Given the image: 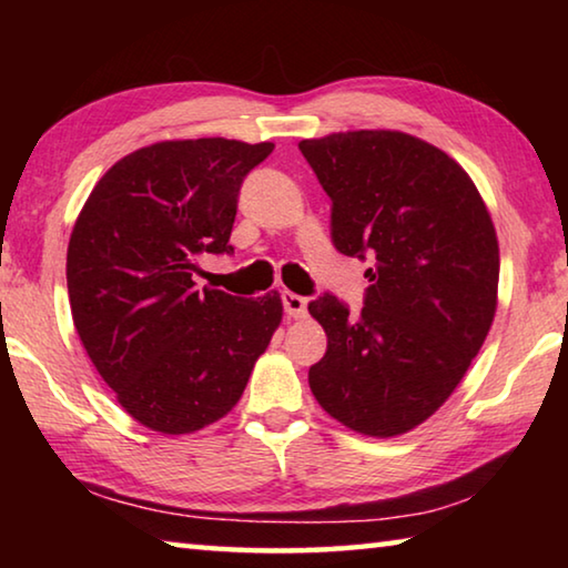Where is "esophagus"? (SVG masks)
I'll list each match as a JSON object with an SVG mask.
<instances>
[{"instance_id": "obj_1", "label": "esophagus", "mask_w": 568, "mask_h": 568, "mask_svg": "<svg viewBox=\"0 0 568 568\" xmlns=\"http://www.w3.org/2000/svg\"><path fill=\"white\" fill-rule=\"evenodd\" d=\"M281 297H283V307H285L287 318H305V313H307V297L297 295V293H293V291H283Z\"/></svg>"}]
</instances>
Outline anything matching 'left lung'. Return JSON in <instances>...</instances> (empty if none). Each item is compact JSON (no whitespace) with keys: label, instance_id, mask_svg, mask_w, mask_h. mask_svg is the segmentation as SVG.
<instances>
[{"label":"left lung","instance_id":"left-lung-1","mask_svg":"<svg viewBox=\"0 0 568 568\" xmlns=\"http://www.w3.org/2000/svg\"><path fill=\"white\" fill-rule=\"evenodd\" d=\"M297 148L333 203L335 250L373 261L358 315L331 293L307 303L328 335L307 383L343 426L400 436L444 406L491 328V215L466 170L413 134L335 132Z\"/></svg>","mask_w":568,"mask_h":568}]
</instances>
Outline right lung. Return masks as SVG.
Masks as SVG:
<instances>
[{
	"label": "right lung",
	"instance_id": "right-lung-1",
	"mask_svg": "<svg viewBox=\"0 0 568 568\" xmlns=\"http://www.w3.org/2000/svg\"><path fill=\"white\" fill-rule=\"evenodd\" d=\"M273 142L168 140L104 172L67 247L80 341L120 406L158 434L233 410L283 321L275 291H197V255L233 253L240 185Z\"/></svg>",
	"mask_w": 568,
	"mask_h": 568
}]
</instances>
